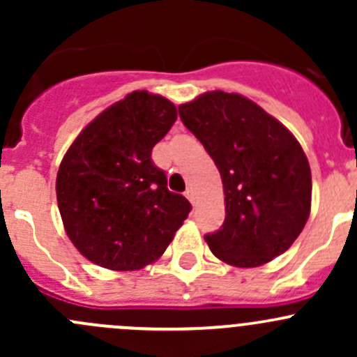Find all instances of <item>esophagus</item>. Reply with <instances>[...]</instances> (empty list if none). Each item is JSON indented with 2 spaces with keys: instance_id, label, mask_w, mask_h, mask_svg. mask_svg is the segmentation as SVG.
<instances>
[{
  "instance_id": "esophagus-1",
  "label": "esophagus",
  "mask_w": 357,
  "mask_h": 357,
  "mask_svg": "<svg viewBox=\"0 0 357 357\" xmlns=\"http://www.w3.org/2000/svg\"><path fill=\"white\" fill-rule=\"evenodd\" d=\"M185 197H186V199H188L190 202H192L193 205L197 204V195H195V192H193V190H186V192H185Z\"/></svg>"
}]
</instances>
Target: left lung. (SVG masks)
<instances>
[{"instance_id": "left-lung-1", "label": "left lung", "mask_w": 357, "mask_h": 357, "mask_svg": "<svg viewBox=\"0 0 357 357\" xmlns=\"http://www.w3.org/2000/svg\"><path fill=\"white\" fill-rule=\"evenodd\" d=\"M222 179L226 218L205 235L212 254L257 268L289 250L311 212V167L301 143L273 115L238 93L208 91L179 105Z\"/></svg>"}]
</instances>
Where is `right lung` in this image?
Masks as SVG:
<instances>
[{"label": "right lung", "instance_id": "obj_1", "mask_svg": "<svg viewBox=\"0 0 357 357\" xmlns=\"http://www.w3.org/2000/svg\"><path fill=\"white\" fill-rule=\"evenodd\" d=\"M178 119L174 103L132 91L96 115L68 146L56 202L74 247L95 264L135 271L165 252L192 205L167 190L152 149Z\"/></svg>", "mask_w": 357, "mask_h": 357}]
</instances>
